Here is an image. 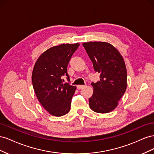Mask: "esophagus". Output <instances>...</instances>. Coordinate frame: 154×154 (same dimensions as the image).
I'll use <instances>...</instances> for the list:
<instances>
[{"mask_svg": "<svg viewBox=\"0 0 154 154\" xmlns=\"http://www.w3.org/2000/svg\"><path fill=\"white\" fill-rule=\"evenodd\" d=\"M85 85H77V88L78 89H80V88H82L83 87H85Z\"/></svg>", "mask_w": 154, "mask_h": 154, "instance_id": "esophagus-1", "label": "esophagus"}]
</instances>
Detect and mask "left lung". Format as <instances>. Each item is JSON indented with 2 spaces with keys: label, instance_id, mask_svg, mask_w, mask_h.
I'll return each mask as SVG.
<instances>
[{
  "label": "left lung",
  "instance_id": "left-lung-1",
  "mask_svg": "<svg viewBox=\"0 0 154 154\" xmlns=\"http://www.w3.org/2000/svg\"><path fill=\"white\" fill-rule=\"evenodd\" d=\"M83 47L100 80L92 83L93 94L89 98L90 108L105 114L114 110L127 86V68L119 51L106 42H83Z\"/></svg>",
  "mask_w": 154,
  "mask_h": 154
}]
</instances>
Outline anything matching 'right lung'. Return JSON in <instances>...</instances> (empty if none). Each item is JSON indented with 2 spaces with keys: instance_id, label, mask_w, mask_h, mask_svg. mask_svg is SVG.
<instances>
[{
  "instance_id": "1",
  "label": "right lung",
  "mask_w": 154,
  "mask_h": 154,
  "mask_svg": "<svg viewBox=\"0 0 154 154\" xmlns=\"http://www.w3.org/2000/svg\"><path fill=\"white\" fill-rule=\"evenodd\" d=\"M80 45L62 44L53 46L40 54L32 72L35 94L44 108L54 116H62L71 110L76 86L63 83L62 76L67 74V65Z\"/></svg>"
}]
</instances>
